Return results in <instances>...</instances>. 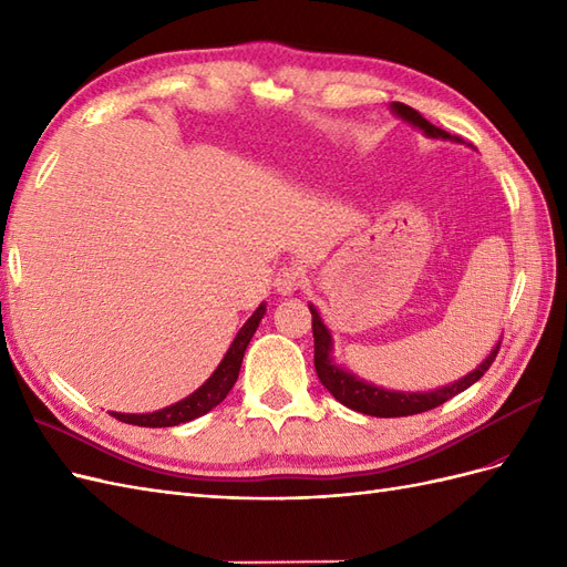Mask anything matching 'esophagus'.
I'll return each mask as SVG.
<instances>
[{"label": "esophagus", "mask_w": 567, "mask_h": 567, "mask_svg": "<svg viewBox=\"0 0 567 567\" xmlns=\"http://www.w3.org/2000/svg\"><path fill=\"white\" fill-rule=\"evenodd\" d=\"M302 286V271L298 267H281L274 279V288L279 296H290Z\"/></svg>", "instance_id": "esophagus-1"}]
</instances>
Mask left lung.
<instances>
[{"mask_svg": "<svg viewBox=\"0 0 567 567\" xmlns=\"http://www.w3.org/2000/svg\"><path fill=\"white\" fill-rule=\"evenodd\" d=\"M390 109H392V113H398L402 120H406V123L419 127L425 136L463 144V140H458L456 134H450V132L435 127L433 123H427V120L419 111H414L406 104H400V101H394ZM310 312H312V333H315V369H317L321 385L329 390L340 404H346L348 409L359 411V414H367V416H379V419L414 416V414H423V411H431V409L444 404L447 400H452L454 394L463 392L466 388H471L475 381L483 379L485 371L492 367L496 352H499V348H502V340H499L483 364L473 369L468 375H463V379H458L456 383H450L444 388H437V390H431V392L385 390V388H379L373 383H367V381L359 379V375L333 364V359H331V350H333L331 331L326 329V323L321 321L319 312L315 310V305H310Z\"/></svg>", "mask_w": 567, "mask_h": 567, "instance_id": "1", "label": "left lung"}]
</instances>
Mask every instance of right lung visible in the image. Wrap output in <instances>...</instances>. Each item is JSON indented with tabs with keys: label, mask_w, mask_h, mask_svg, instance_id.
Returning <instances> with one entry per match:
<instances>
[{
	"label": "right lung",
	"mask_w": 567,
	"mask_h": 567,
	"mask_svg": "<svg viewBox=\"0 0 567 567\" xmlns=\"http://www.w3.org/2000/svg\"><path fill=\"white\" fill-rule=\"evenodd\" d=\"M265 312H267V305L262 302L252 312V317L241 326V331L236 333L231 348L227 350L219 367L213 371L210 379L205 381L196 392L188 394V398L175 402L173 406L153 411V414H117V411H109V414L117 421L142 425V427H169V425H179V423L194 421L203 414H208V411L225 400L229 390L234 388V383L238 379V371H241V362H244L248 342H250L252 333L257 331V326H260Z\"/></svg>",
	"instance_id": "right-lung-1"
}]
</instances>
